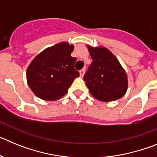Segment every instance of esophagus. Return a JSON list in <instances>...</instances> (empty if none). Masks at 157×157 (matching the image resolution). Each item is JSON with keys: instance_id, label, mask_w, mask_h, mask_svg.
<instances>
[{"instance_id": "esophagus-1", "label": "esophagus", "mask_w": 157, "mask_h": 157, "mask_svg": "<svg viewBox=\"0 0 157 157\" xmlns=\"http://www.w3.org/2000/svg\"><path fill=\"white\" fill-rule=\"evenodd\" d=\"M79 74H80V77L82 78L83 76H84V74H85V69H82V70L79 71Z\"/></svg>"}]
</instances>
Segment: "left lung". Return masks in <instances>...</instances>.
Segmentation results:
<instances>
[{"label": "left lung", "mask_w": 157, "mask_h": 157, "mask_svg": "<svg viewBox=\"0 0 157 157\" xmlns=\"http://www.w3.org/2000/svg\"><path fill=\"white\" fill-rule=\"evenodd\" d=\"M86 46L93 62L84 75V80L90 94L103 102L120 99L128 88L126 71L107 48Z\"/></svg>", "instance_id": "obj_1"}]
</instances>
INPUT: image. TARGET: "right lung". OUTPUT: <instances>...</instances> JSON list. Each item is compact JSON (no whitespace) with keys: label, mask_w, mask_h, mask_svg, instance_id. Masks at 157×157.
<instances>
[{"label":"right lung","mask_w":157,"mask_h":157,"mask_svg":"<svg viewBox=\"0 0 157 157\" xmlns=\"http://www.w3.org/2000/svg\"><path fill=\"white\" fill-rule=\"evenodd\" d=\"M74 45L61 41L37 54L27 69V82L37 98L56 101L67 94L75 78V57L71 56Z\"/></svg>","instance_id":"obj_1"}]
</instances>
